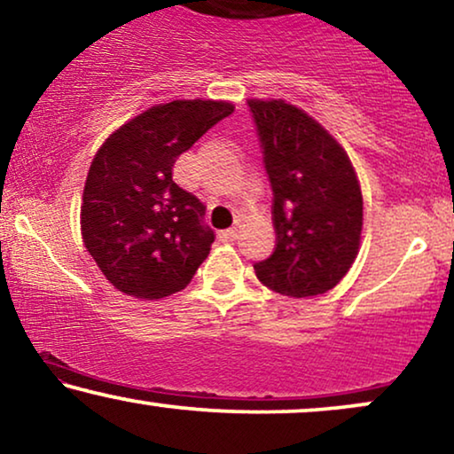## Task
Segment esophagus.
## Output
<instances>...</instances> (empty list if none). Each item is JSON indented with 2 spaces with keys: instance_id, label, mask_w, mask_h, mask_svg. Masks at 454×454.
<instances>
[{
  "instance_id": "obj_1",
  "label": "esophagus",
  "mask_w": 454,
  "mask_h": 454,
  "mask_svg": "<svg viewBox=\"0 0 454 454\" xmlns=\"http://www.w3.org/2000/svg\"><path fill=\"white\" fill-rule=\"evenodd\" d=\"M237 237H239L237 228H228V231L220 232V240H226V243H231V240H237Z\"/></svg>"
}]
</instances>
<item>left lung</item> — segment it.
Wrapping results in <instances>:
<instances>
[{"mask_svg":"<svg viewBox=\"0 0 454 454\" xmlns=\"http://www.w3.org/2000/svg\"><path fill=\"white\" fill-rule=\"evenodd\" d=\"M272 186L277 247L254 263L268 289L326 294L352 266L363 231V194L348 154L329 131L285 100H249Z\"/></svg>","mask_w":454,"mask_h":454,"instance_id":"1","label":"left lung"}]
</instances>
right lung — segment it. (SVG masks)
Returning <instances> with one entry per match:
<instances>
[{"label":"right lung","instance_id":"obj_1","mask_svg":"<svg viewBox=\"0 0 454 454\" xmlns=\"http://www.w3.org/2000/svg\"><path fill=\"white\" fill-rule=\"evenodd\" d=\"M231 102L174 100L119 128L96 153L83 188L85 249L108 283L142 300L184 289L215 234L205 203L174 182V165Z\"/></svg>","mask_w":454,"mask_h":454}]
</instances>
